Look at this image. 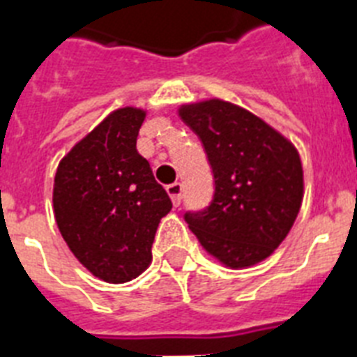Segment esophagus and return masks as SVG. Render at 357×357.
I'll list each match as a JSON object with an SVG mask.
<instances>
[{
	"mask_svg": "<svg viewBox=\"0 0 357 357\" xmlns=\"http://www.w3.org/2000/svg\"><path fill=\"white\" fill-rule=\"evenodd\" d=\"M167 192H169L170 199H172V204L178 207V205H181V198H183V185L181 183H170L167 185Z\"/></svg>",
	"mask_w": 357,
	"mask_h": 357,
	"instance_id": "esophagus-1",
	"label": "esophagus"
}]
</instances>
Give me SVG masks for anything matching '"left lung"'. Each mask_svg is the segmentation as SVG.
I'll return each mask as SVG.
<instances>
[{"label": "left lung", "mask_w": 357, "mask_h": 357, "mask_svg": "<svg viewBox=\"0 0 357 357\" xmlns=\"http://www.w3.org/2000/svg\"><path fill=\"white\" fill-rule=\"evenodd\" d=\"M179 117L204 144L214 194L185 222L199 244L229 268L273 253L303 202V165L295 146L248 109L225 100L181 106Z\"/></svg>", "instance_id": "1"}]
</instances>
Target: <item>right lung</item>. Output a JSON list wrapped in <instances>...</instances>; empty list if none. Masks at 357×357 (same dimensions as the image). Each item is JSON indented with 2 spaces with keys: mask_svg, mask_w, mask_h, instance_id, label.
<instances>
[{
  "mask_svg": "<svg viewBox=\"0 0 357 357\" xmlns=\"http://www.w3.org/2000/svg\"><path fill=\"white\" fill-rule=\"evenodd\" d=\"M144 112L121 108L60 161L53 207L66 244L106 282H128L149 268L169 194L137 152Z\"/></svg>",
  "mask_w": 357,
  "mask_h": 357,
  "instance_id": "obj_1",
  "label": "right lung"
}]
</instances>
